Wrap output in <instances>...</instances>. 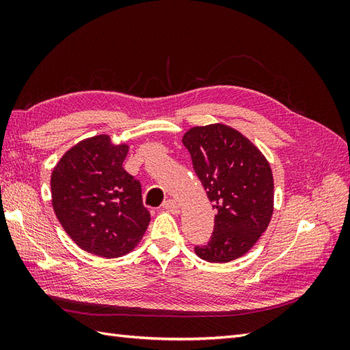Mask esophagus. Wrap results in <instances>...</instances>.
<instances>
[{
  "label": "esophagus",
  "mask_w": 350,
  "mask_h": 350,
  "mask_svg": "<svg viewBox=\"0 0 350 350\" xmlns=\"http://www.w3.org/2000/svg\"><path fill=\"white\" fill-rule=\"evenodd\" d=\"M162 207H163V209H165L167 212H171V213H179V211H180L179 204H177V203L174 202V200H167V202H163Z\"/></svg>",
  "instance_id": "esophagus-1"
}]
</instances>
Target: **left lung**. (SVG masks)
Instances as JSON below:
<instances>
[{
  "label": "left lung",
  "instance_id": "1",
  "mask_svg": "<svg viewBox=\"0 0 350 350\" xmlns=\"http://www.w3.org/2000/svg\"><path fill=\"white\" fill-rule=\"evenodd\" d=\"M207 198L217 209L211 241L196 254L227 263L254 247L273 212V177L263 153L226 124L191 128L182 138Z\"/></svg>",
  "mask_w": 350,
  "mask_h": 350
}]
</instances>
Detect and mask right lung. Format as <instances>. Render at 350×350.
<instances>
[{"mask_svg":"<svg viewBox=\"0 0 350 350\" xmlns=\"http://www.w3.org/2000/svg\"><path fill=\"white\" fill-rule=\"evenodd\" d=\"M128 150L108 135L87 138L69 148L51 174L58 221L79 248L94 256L128 254L150 222L141 183L123 168Z\"/></svg>","mask_w":350,"mask_h":350,"instance_id":"1","label":"right lung"}]
</instances>
